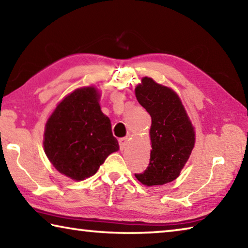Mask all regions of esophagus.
I'll list each match as a JSON object with an SVG mask.
<instances>
[{
    "mask_svg": "<svg viewBox=\"0 0 248 248\" xmlns=\"http://www.w3.org/2000/svg\"><path fill=\"white\" fill-rule=\"evenodd\" d=\"M127 141H128V137L120 138V139H119V146H120V150H124V149L125 148V144H127Z\"/></svg>",
    "mask_w": 248,
    "mask_h": 248,
    "instance_id": "obj_1",
    "label": "esophagus"
}]
</instances>
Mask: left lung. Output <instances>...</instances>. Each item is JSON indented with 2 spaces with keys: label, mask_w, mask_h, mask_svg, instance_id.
<instances>
[{
  "label": "left lung",
  "mask_w": 248,
  "mask_h": 248,
  "mask_svg": "<svg viewBox=\"0 0 248 248\" xmlns=\"http://www.w3.org/2000/svg\"><path fill=\"white\" fill-rule=\"evenodd\" d=\"M136 96L152 119V151L146 170L134 175L146 186L173 182L194 149V128L177 94L169 87L143 78L142 84L137 86Z\"/></svg>",
  "instance_id": "1"
}]
</instances>
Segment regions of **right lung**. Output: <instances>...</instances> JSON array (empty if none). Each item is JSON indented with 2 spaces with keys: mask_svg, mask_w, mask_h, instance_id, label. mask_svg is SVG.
Instances as JSON below:
<instances>
[{
  "mask_svg": "<svg viewBox=\"0 0 248 248\" xmlns=\"http://www.w3.org/2000/svg\"><path fill=\"white\" fill-rule=\"evenodd\" d=\"M98 98L94 87L75 90L46 124L45 153L61 174L74 180L93 176L108 155L119 150Z\"/></svg>",
  "mask_w": 248,
  "mask_h": 248,
  "instance_id": "1",
  "label": "right lung"
}]
</instances>
